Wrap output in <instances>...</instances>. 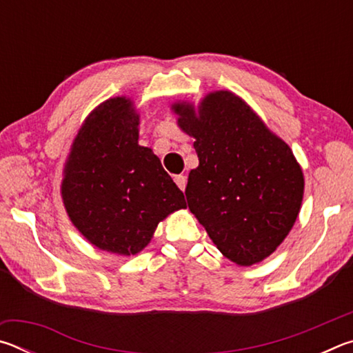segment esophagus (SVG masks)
<instances>
[{"label": "esophagus", "instance_id": "obj_1", "mask_svg": "<svg viewBox=\"0 0 353 353\" xmlns=\"http://www.w3.org/2000/svg\"><path fill=\"white\" fill-rule=\"evenodd\" d=\"M174 182L177 183V187L183 191V190H185V187H187V176L179 174V176H176V177H174Z\"/></svg>", "mask_w": 353, "mask_h": 353}]
</instances>
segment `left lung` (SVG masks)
Masks as SVG:
<instances>
[{"instance_id": "left-lung-1", "label": "left lung", "mask_w": 353, "mask_h": 353, "mask_svg": "<svg viewBox=\"0 0 353 353\" xmlns=\"http://www.w3.org/2000/svg\"><path fill=\"white\" fill-rule=\"evenodd\" d=\"M171 110L199 159L185 190L190 212L238 266L268 259L288 236L303 199L305 181L291 148L229 90L207 93L198 105L177 101Z\"/></svg>"}]
</instances>
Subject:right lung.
<instances>
[{
  "instance_id": "1",
  "label": "right lung",
  "mask_w": 353,
  "mask_h": 353,
  "mask_svg": "<svg viewBox=\"0 0 353 353\" xmlns=\"http://www.w3.org/2000/svg\"><path fill=\"white\" fill-rule=\"evenodd\" d=\"M134 101L115 97L83 119L65 160L62 201L85 240L130 256L151 243L160 221L187 208L151 148L139 145Z\"/></svg>"
}]
</instances>
